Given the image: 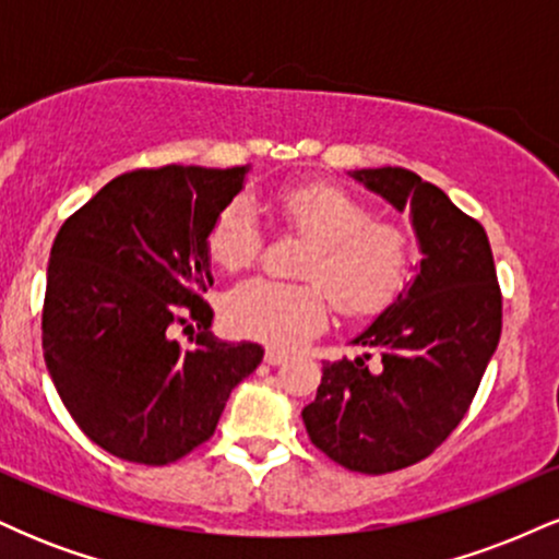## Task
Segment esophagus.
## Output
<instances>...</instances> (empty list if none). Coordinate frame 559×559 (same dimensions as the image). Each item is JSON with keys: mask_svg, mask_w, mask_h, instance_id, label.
Masks as SVG:
<instances>
[{"mask_svg": "<svg viewBox=\"0 0 559 559\" xmlns=\"http://www.w3.org/2000/svg\"><path fill=\"white\" fill-rule=\"evenodd\" d=\"M288 360V352H284V349H265V362L267 365H284Z\"/></svg>", "mask_w": 559, "mask_h": 559, "instance_id": "obj_1", "label": "esophagus"}]
</instances>
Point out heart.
Instances as JSON below:
<instances>
[{"label": "heart", "mask_w": 559, "mask_h": 559, "mask_svg": "<svg viewBox=\"0 0 559 559\" xmlns=\"http://www.w3.org/2000/svg\"><path fill=\"white\" fill-rule=\"evenodd\" d=\"M275 215L288 230L310 241L299 262L305 284L254 278L228 294L223 318L243 338L294 346L323 331L331 293L349 318H370L394 301L415 271V239L394 221H378L376 210L338 186L310 181L275 197ZM210 260L228 273L254 265L265 247V230L254 204L234 197L217 210L207 236Z\"/></svg>", "instance_id": "b5f03b06"}]
</instances>
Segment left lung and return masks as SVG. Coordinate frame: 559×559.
Returning a JSON list of instances; mask_svg holds the SVG:
<instances>
[{
	"label": "left lung",
	"mask_w": 559,
	"mask_h": 559,
	"mask_svg": "<svg viewBox=\"0 0 559 559\" xmlns=\"http://www.w3.org/2000/svg\"><path fill=\"white\" fill-rule=\"evenodd\" d=\"M352 178L409 210L420 273L355 344L378 352L323 362L316 402L301 409L320 452L365 476L402 471L447 441L476 396L502 333V292L489 236L439 186L404 168Z\"/></svg>",
	"instance_id": "obj_1"
}]
</instances>
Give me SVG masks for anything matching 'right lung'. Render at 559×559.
<instances>
[{
    "label": "right lung",
    "mask_w": 559,
    "mask_h": 559,
    "mask_svg": "<svg viewBox=\"0 0 559 559\" xmlns=\"http://www.w3.org/2000/svg\"><path fill=\"white\" fill-rule=\"evenodd\" d=\"M247 170L123 173L57 234L44 360L81 431L115 457L168 465L194 452L215 433L230 389L262 360L260 344L217 342L202 297L213 286L204 236ZM189 319L200 331L183 350L171 329Z\"/></svg>",
    "instance_id": "1"
}]
</instances>
